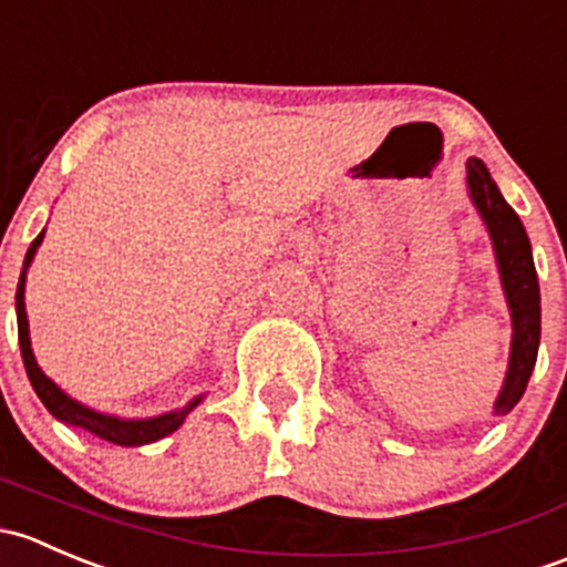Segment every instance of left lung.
Listing matches in <instances>:
<instances>
[{
	"label": "left lung",
	"instance_id": "left-lung-1",
	"mask_svg": "<svg viewBox=\"0 0 567 567\" xmlns=\"http://www.w3.org/2000/svg\"><path fill=\"white\" fill-rule=\"evenodd\" d=\"M466 188H470L472 204L481 213L492 237L494 256H497L499 281L505 289L507 308H511L513 338L511 360L502 390L494 401V414H507L518 404L533 377L535 360H538L540 343V286L535 272L533 248L524 231V224L513 213L511 204L499 194L497 183L488 174L486 163L470 157L466 161Z\"/></svg>",
	"mask_w": 567,
	"mask_h": 567
}]
</instances>
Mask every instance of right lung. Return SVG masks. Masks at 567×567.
<instances>
[{
  "label": "right lung",
  "mask_w": 567,
  "mask_h": 567,
  "mask_svg": "<svg viewBox=\"0 0 567 567\" xmlns=\"http://www.w3.org/2000/svg\"><path fill=\"white\" fill-rule=\"evenodd\" d=\"M43 237H45V229L40 231L38 237H34L32 245H29L27 256H23V270H21V278H19V289H16V317H19V347H21L23 369H27V377H29V382H32L38 399L43 401L45 410L54 414L56 420H62V423L79 425V429L90 431V434L101 436V440L114 442V445H122V447L150 445V442H157V440H163V436L172 434V431H177L179 425L185 423V417H188V414L194 412L198 404H202L204 395H196V399L190 401V404H185L183 410L157 414V417L122 420V417H114V414H103V412L90 410V406L79 404V401L70 399L65 390L56 388V384L51 382V379L45 377L43 371H40L38 360H34V352H32V341H29V322H27V302H23V286H27V270H29V265H32V259H34V254H38Z\"/></svg>",
  "instance_id": "obj_1"
}]
</instances>
